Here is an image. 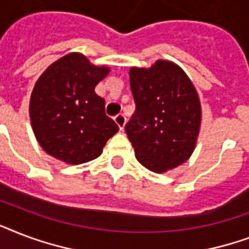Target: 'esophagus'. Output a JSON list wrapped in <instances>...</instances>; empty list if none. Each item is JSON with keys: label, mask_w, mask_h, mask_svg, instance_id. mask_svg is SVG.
<instances>
[{"label": "esophagus", "mask_w": 249, "mask_h": 249, "mask_svg": "<svg viewBox=\"0 0 249 249\" xmlns=\"http://www.w3.org/2000/svg\"><path fill=\"white\" fill-rule=\"evenodd\" d=\"M115 123H116L117 126L120 128V130H123L125 126V123H126V117H125L123 113H119L117 116H115Z\"/></svg>", "instance_id": "esophagus-1"}]
</instances>
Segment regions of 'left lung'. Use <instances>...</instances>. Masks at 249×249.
<instances>
[{"instance_id": "obj_1", "label": "left lung", "mask_w": 249, "mask_h": 249, "mask_svg": "<svg viewBox=\"0 0 249 249\" xmlns=\"http://www.w3.org/2000/svg\"><path fill=\"white\" fill-rule=\"evenodd\" d=\"M136 111L125 125L137 160L164 173L189 159L200 129V101L177 64L158 60L151 68H130Z\"/></svg>"}]
</instances>
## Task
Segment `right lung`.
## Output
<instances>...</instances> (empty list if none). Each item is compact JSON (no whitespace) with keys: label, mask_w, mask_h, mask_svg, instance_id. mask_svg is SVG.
<instances>
[{"label":"right lung","mask_w":249,"mask_h":249,"mask_svg":"<svg viewBox=\"0 0 249 249\" xmlns=\"http://www.w3.org/2000/svg\"><path fill=\"white\" fill-rule=\"evenodd\" d=\"M108 72V67H97L83 54L71 53L40 76L31 95L29 116L46 154L67 164L88 163L119 132L106 115L105 99L94 91Z\"/></svg>","instance_id":"1"}]
</instances>
